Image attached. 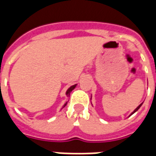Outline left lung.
<instances>
[{
    "label": "left lung",
    "mask_w": 156,
    "mask_h": 156,
    "mask_svg": "<svg viewBox=\"0 0 156 156\" xmlns=\"http://www.w3.org/2000/svg\"><path fill=\"white\" fill-rule=\"evenodd\" d=\"M143 105V103H141V104H140V105H139V106H138V107H137V108H135V109H134V111H133V112H132V113H131V115H133V114H134V113H135V112H136V111H137V110H138V109H139V108H140V107H141V105ZM130 115H129V116H130Z\"/></svg>",
    "instance_id": "8db88e82"
}]
</instances>
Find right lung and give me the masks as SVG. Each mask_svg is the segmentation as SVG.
Masks as SVG:
<instances>
[{"instance_id":"right-lung-1","label":"right lung","mask_w":156,"mask_h":156,"mask_svg":"<svg viewBox=\"0 0 156 156\" xmlns=\"http://www.w3.org/2000/svg\"><path fill=\"white\" fill-rule=\"evenodd\" d=\"M76 86H77V84H74V85H73V86H71L70 88H68V89L67 90V92H66V95H67V96H69V95H70V93H71V92L73 91L75 88H76ZM67 104H68V102H66V104L63 105V107H62V108H64L65 106L67 105Z\"/></svg>"}]
</instances>
